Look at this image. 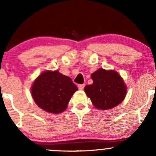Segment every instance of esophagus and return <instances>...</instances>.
<instances>
[{
	"label": "esophagus",
	"instance_id": "obj_1",
	"mask_svg": "<svg viewBox=\"0 0 156 156\" xmlns=\"http://www.w3.org/2000/svg\"><path fill=\"white\" fill-rule=\"evenodd\" d=\"M84 87H85V84H79V85L78 86V89H80V90H82V89H83Z\"/></svg>",
	"mask_w": 156,
	"mask_h": 156
}]
</instances>
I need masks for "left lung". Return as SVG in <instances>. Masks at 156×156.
<instances>
[{"instance_id":"8db88e82","label":"left lung","mask_w":156,"mask_h":156,"mask_svg":"<svg viewBox=\"0 0 156 156\" xmlns=\"http://www.w3.org/2000/svg\"><path fill=\"white\" fill-rule=\"evenodd\" d=\"M91 77L93 83L86 86L84 92L96 108L111 109L125 99L127 87L117 72L100 68Z\"/></svg>"}]
</instances>
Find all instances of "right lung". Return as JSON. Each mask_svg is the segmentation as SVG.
<instances>
[{
  "mask_svg": "<svg viewBox=\"0 0 156 156\" xmlns=\"http://www.w3.org/2000/svg\"><path fill=\"white\" fill-rule=\"evenodd\" d=\"M78 87L69 77L58 71H44L31 87L33 99L39 108L52 114H60L67 108Z\"/></svg>",
  "mask_w": 156,
  "mask_h": 156,
  "instance_id": "obj_1",
  "label": "right lung"
}]
</instances>
